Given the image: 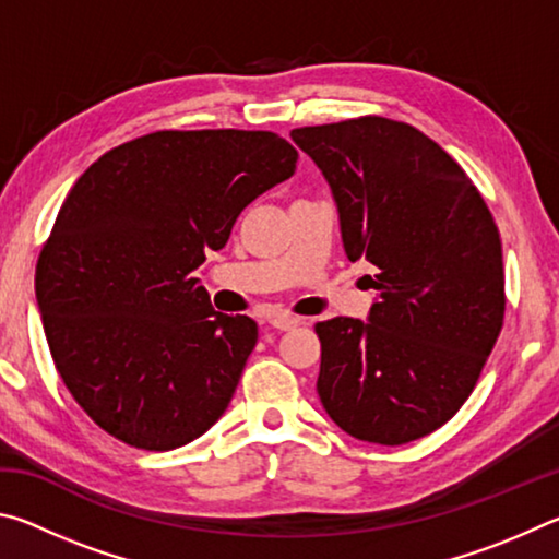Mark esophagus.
I'll return each mask as SVG.
<instances>
[{
	"mask_svg": "<svg viewBox=\"0 0 559 559\" xmlns=\"http://www.w3.org/2000/svg\"><path fill=\"white\" fill-rule=\"evenodd\" d=\"M269 323L276 330H293V328L300 325V318L288 316V313H276V316L269 318Z\"/></svg>",
	"mask_w": 559,
	"mask_h": 559,
	"instance_id": "34e87169",
	"label": "esophagus"
}]
</instances>
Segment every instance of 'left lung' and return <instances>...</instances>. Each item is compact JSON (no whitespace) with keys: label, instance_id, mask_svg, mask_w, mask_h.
Segmentation results:
<instances>
[{"label":"left lung","instance_id":"8db88e82","mask_svg":"<svg viewBox=\"0 0 559 559\" xmlns=\"http://www.w3.org/2000/svg\"><path fill=\"white\" fill-rule=\"evenodd\" d=\"M333 194L349 261L377 290L367 320L320 337L318 396L340 429L402 447L468 400L503 325V246L484 197L406 122L357 118L290 130Z\"/></svg>","mask_w":559,"mask_h":559}]
</instances>
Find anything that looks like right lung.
I'll return each mask as SVG.
<instances>
[{"instance_id":"1","label":"right lung","mask_w":559,"mask_h":559,"mask_svg":"<svg viewBox=\"0 0 559 559\" xmlns=\"http://www.w3.org/2000/svg\"><path fill=\"white\" fill-rule=\"evenodd\" d=\"M296 163L273 132L159 130L73 185L36 266V302L63 384L110 437L169 451L229 406L259 325L216 313L200 269Z\"/></svg>"}]
</instances>
